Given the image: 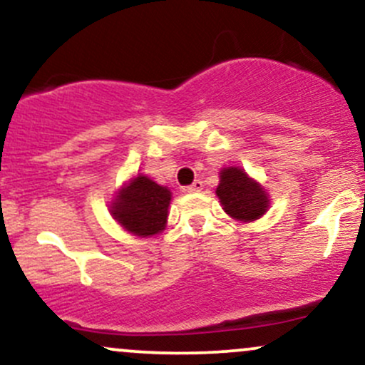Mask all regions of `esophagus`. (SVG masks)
Listing matches in <instances>:
<instances>
[{
	"label": "esophagus",
	"mask_w": 365,
	"mask_h": 365,
	"mask_svg": "<svg viewBox=\"0 0 365 365\" xmlns=\"http://www.w3.org/2000/svg\"><path fill=\"white\" fill-rule=\"evenodd\" d=\"M202 187H204V183L200 182V180H195V182L192 183V185H188L185 188V192H190V194H197V192L202 190Z\"/></svg>",
	"instance_id": "1"
}]
</instances>
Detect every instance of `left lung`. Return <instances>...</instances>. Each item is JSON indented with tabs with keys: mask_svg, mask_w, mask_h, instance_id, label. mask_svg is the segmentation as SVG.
Listing matches in <instances>:
<instances>
[{
	"mask_svg": "<svg viewBox=\"0 0 365 365\" xmlns=\"http://www.w3.org/2000/svg\"><path fill=\"white\" fill-rule=\"evenodd\" d=\"M216 195L226 215L240 223L259 220L266 215L271 204L266 188L238 166H226L220 171Z\"/></svg>",
	"mask_w": 365,
	"mask_h": 365,
	"instance_id": "left-lung-1",
	"label": "left lung"
}]
</instances>
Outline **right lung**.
<instances>
[{
	"label": "right lung",
	"mask_w": 365,
	"mask_h": 365,
	"mask_svg": "<svg viewBox=\"0 0 365 365\" xmlns=\"http://www.w3.org/2000/svg\"><path fill=\"white\" fill-rule=\"evenodd\" d=\"M171 192L145 175H135L116 190L110 204L113 220L132 235L148 238L166 228Z\"/></svg>",
	"instance_id": "right-lung-1"
}]
</instances>
